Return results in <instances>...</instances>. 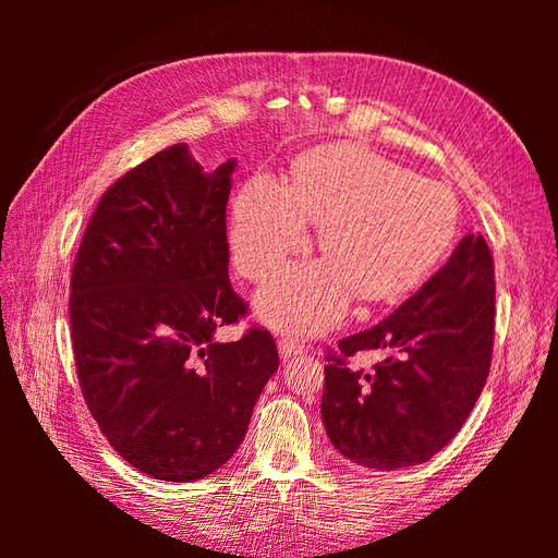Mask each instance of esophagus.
<instances>
[{
	"instance_id": "esophagus-1",
	"label": "esophagus",
	"mask_w": 558,
	"mask_h": 558,
	"mask_svg": "<svg viewBox=\"0 0 558 558\" xmlns=\"http://www.w3.org/2000/svg\"><path fill=\"white\" fill-rule=\"evenodd\" d=\"M302 349H305V344H302L298 337H293V335H283L279 340V353L283 359L295 356V353H300Z\"/></svg>"
}]
</instances>
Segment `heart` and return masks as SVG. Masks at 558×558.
Masks as SVG:
<instances>
[{
  "label": "heart",
  "mask_w": 558,
  "mask_h": 558,
  "mask_svg": "<svg viewBox=\"0 0 558 558\" xmlns=\"http://www.w3.org/2000/svg\"><path fill=\"white\" fill-rule=\"evenodd\" d=\"M318 223L324 260L295 265L265 286L258 307L279 328L324 330L356 293L393 300L442 256L459 226L445 183L416 177L361 146H328L298 165L293 189L265 174L238 195L232 256L251 281H265L310 242Z\"/></svg>",
  "instance_id": "1"
}]
</instances>
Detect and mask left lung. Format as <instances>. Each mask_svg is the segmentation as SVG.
<instances>
[{"label":"left lung","instance_id":"obj_1","mask_svg":"<svg viewBox=\"0 0 558 558\" xmlns=\"http://www.w3.org/2000/svg\"><path fill=\"white\" fill-rule=\"evenodd\" d=\"M494 324L492 251L482 234H465L391 316L328 351L320 416L335 449L375 470L433 459L482 393ZM359 350H384L387 359L369 371H351L348 359Z\"/></svg>","mask_w":558,"mask_h":558}]
</instances>
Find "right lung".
Returning a JSON list of instances; mask_svg holds the SVG:
<instances>
[{
	"instance_id": "right-lung-1",
	"label": "right lung",
	"mask_w": 558,
	"mask_h": 558,
	"mask_svg": "<svg viewBox=\"0 0 558 558\" xmlns=\"http://www.w3.org/2000/svg\"><path fill=\"white\" fill-rule=\"evenodd\" d=\"M234 160L211 174L174 144L97 202L72 269L70 320L83 398L109 445L146 475L193 482L242 445L277 373L272 335L248 328L228 277Z\"/></svg>"
}]
</instances>
